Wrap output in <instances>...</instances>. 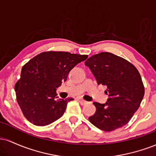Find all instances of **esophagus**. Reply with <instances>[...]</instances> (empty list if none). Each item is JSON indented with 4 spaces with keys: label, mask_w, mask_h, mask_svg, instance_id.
Segmentation results:
<instances>
[{
    "label": "esophagus",
    "mask_w": 156,
    "mask_h": 156,
    "mask_svg": "<svg viewBox=\"0 0 156 156\" xmlns=\"http://www.w3.org/2000/svg\"><path fill=\"white\" fill-rule=\"evenodd\" d=\"M78 101H79L81 105H86V104H87V103H88V102L84 101V100H83V99H79Z\"/></svg>",
    "instance_id": "obj_1"
}]
</instances>
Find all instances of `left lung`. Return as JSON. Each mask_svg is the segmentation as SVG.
<instances>
[{
    "instance_id": "obj_1",
    "label": "left lung",
    "mask_w": 156,
    "mask_h": 156,
    "mask_svg": "<svg viewBox=\"0 0 156 156\" xmlns=\"http://www.w3.org/2000/svg\"><path fill=\"white\" fill-rule=\"evenodd\" d=\"M98 85L106 86L109 98L105 104L94 102L96 112L89 120L98 128L113 131L124 126L137 111L144 87L136 67L125 58L108 52L93 55L85 62Z\"/></svg>"
}]
</instances>
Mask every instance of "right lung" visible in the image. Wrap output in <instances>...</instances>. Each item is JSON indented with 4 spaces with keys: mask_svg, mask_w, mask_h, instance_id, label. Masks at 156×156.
I'll return each instance as SVG.
<instances>
[{
    "mask_svg": "<svg viewBox=\"0 0 156 156\" xmlns=\"http://www.w3.org/2000/svg\"><path fill=\"white\" fill-rule=\"evenodd\" d=\"M87 57L68 52L46 51L23 66L15 89L17 103L30 122L45 126L63 115L67 103L73 99H58L55 88L66 81L69 71Z\"/></svg>",
    "mask_w": 156,
    "mask_h": 156,
    "instance_id": "right-lung-1",
    "label": "right lung"
}]
</instances>
